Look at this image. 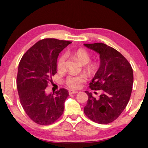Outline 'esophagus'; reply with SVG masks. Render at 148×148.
Listing matches in <instances>:
<instances>
[{
  "label": "esophagus",
  "mask_w": 148,
  "mask_h": 148,
  "mask_svg": "<svg viewBox=\"0 0 148 148\" xmlns=\"http://www.w3.org/2000/svg\"><path fill=\"white\" fill-rule=\"evenodd\" d=\"M69 92L70 95H71V94H76V93H77V92H78V91H72V90H70V91H69Z\"/></svg>",
  "instance_id": "1"
}]
</instances>
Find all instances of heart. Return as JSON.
<instances>
[{"instance_id":"obj_1","label":"heart","mask_w":148,"mask_h":148,"mask_svg":"<svg viewBox=\"0 0 148 148\" xmlns=\"http://www.w3.org/2000/svg\"><path fill=\"white\" fill-rule=\"evenodd\" d=\"M74 57L77 59L80 63L82 64H86L88 63L90 60V56L88 52L86 49L79 48L73 52ZM66 55L65 53L62 54L59 57L57 61V68L59 71H63L65 69V63H66ZM87 79L85 75H73L70 74L66 77L64 80V83L70 88L77 89L79 87L80 84L86 82Z\"/></svg>"}]
</instances>
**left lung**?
Segmentation results:
<instances>
[{"label": "left lung", "instance_id": "left-lung-1", "mask_svg": "<svg viewBox=\"0 0 148 148\" xmlns=\"http://www.w3.org/2000/svg\"><path fill=\"white\" fill-rule=\"evenodd\" d=\"M84 45L100 55L99 69L89 87L92 90H102L98 99L86 91L88 101L84 113L97 123H110L121 115L128 104L133 84V71L126 58L113 47L103 43Z\"/></svg>", "mask_w": 148, "mask_h": 148}]
</instances>
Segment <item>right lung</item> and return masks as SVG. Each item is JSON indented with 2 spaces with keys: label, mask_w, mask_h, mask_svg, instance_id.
<instances>
[{
  "label": "right lung",
  "mask_w": 148,
  "mask_h": 148,
  "mask_svg": "<svg viewBox=\"0 0 148 148\" xmlns=\"http://www.w3.org/2000/svg\"><path fill=\"white\" fill-rule=\"evenodd\" d=\"M71 42L46 38L36 42L25 53L18 66L17 89L20 102L27 116L37 124H52L62 116L66 89L47 95L45 89L57 73L59 53Z\"/></svg>",
  "instance_id": "1"
}]
</instances>
